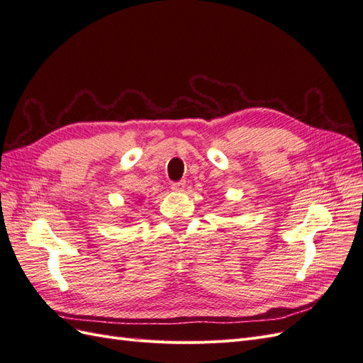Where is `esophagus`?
<instances>
[{
	"label": "esophagus",
	"instance_id": "obj_1",
	"mask_svg": "<svg viewBox=\"0 0 363 363\" xmlns=\"http://www.w3.org/2000/svg\"><path fill=\"white\" fill-rule=\"evenodd\" d=\"M186 188V182H177V183H172L171 184V189L174 192H183Z\"/></svg>",
	"mask_w": 363,
	"mask_h": 363
}]
</instances>
